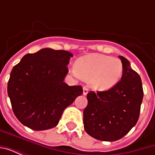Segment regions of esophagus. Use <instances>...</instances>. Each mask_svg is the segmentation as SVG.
Segmentation results:
<instances>
[{
    "instance_id": "obj_1",
    "label": "esophagus",
    "mask_w": 155,
    "mask_h": 155,
    "mask_svg": "<svg viewBox=\"0 0 155 155\" xmlns=\"http://www.w3.org/2000/svg\"><path fill=\"white\" fill-rule=\"evenodd\" d=\"M88 92H89V89H88L87 87L84 86V87H83V94H84V95H86V94H88Z\"/></svg>"
}]
</instances>
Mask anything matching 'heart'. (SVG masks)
I'll use <instances>...</instances> for the list:
<instances>
[{
	"mask_svg": "<svg viewBox=\"0 0 155 155\" xmlns=\"http://www.w3.org/2000/svg\"><path fill=\"white\" fill-rule=\"evenodd\" d=\"M74 73L89 82L97 91H106L120 81L123 64L120 59L101 54H91L79 59Z\"/></svg>",
	"mask_w": 155,
	"mask_h": 155,
	"instance_id": "b5f03b06",
	"label": "heart"
}]
</instances>
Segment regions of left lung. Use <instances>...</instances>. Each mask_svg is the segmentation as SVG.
<instances>
[{"mask_svg": "<svg viewBox=\"0 0 155 155\" xmlns=\"http://www.w3.org/2000/svg\"><path fill=\"white\" fill-rule=\"evenodd\" d=\"M123 64L122 77L106 91L87 94L84 110V128L86 133L101 141H116L123 138L136 124L143 96L142 81L130 61L119 56Z\"/></svg>", "mask_w": 155, "mask_h": 155, "instance_id": "left-lung-1", "label": "left lung"}]
</instances>
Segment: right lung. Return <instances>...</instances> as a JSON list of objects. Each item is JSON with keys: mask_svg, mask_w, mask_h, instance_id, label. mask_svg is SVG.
I'll return each mask as SVG.
<instances>
[{"mask_svg": "<svg viewBox=\"0 0 155 155\" xmlns=\"http://www.w3.org/2000/svg\"><path fill=\"white\" fill-rule=\"evenodd\" d=\"M72 56L69 51L44 48L25 54L13 67L7 93L22 124L34 130L54 128L64 109L83 93L81 85L64 82Z\"/></svg>", "mask_w": 155, "mask_h": 155, "instance_id": "1", "label": "right lung"}]
</instances>
